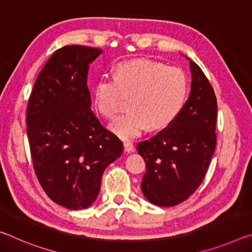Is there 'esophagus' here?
Here are the masks:
<instances>
[{
  "label": "esophagus",
  "mask_w": 252,
  "mask_h": 252,
  "mask_svg": "<svg viewBox=\"0 0 252 252\" xmlns=\"http://www.w3.org/2000/svg\"><path fill=\"white\" fill-rule=\"evenodd\" d=\"M123 147H125V151L126 153H132V152L134 151V146L131 142H129V141H126V142L123 143Z\"/></svg>",
  "instance_id": "1"
}]
</instances>
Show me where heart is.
Wrapping results in <instances>:
<instances>
[{
	"label": "heart",
	"mask_w": 252,
	"mask_h": 252,
	"mask_svg": "<svg viewBox=\"0 0 252 252\" xmlns=\"http://www.w3.org/2000/svg\"><path fill=\"white\" fill-rule=\"evenodd\" d=\"M188 81L179 67L164 66L147 59L120 62L114 79L102 76L94 87V104L102 116L112 119L130 96L131 111L111 122L110 129L123 140L141 135L149 126H169L186 102Z\"/></svg>",
	"instance_id": "obj_1"
}]
</instances>
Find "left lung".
I'll return each mask as SVG.
<instances>
[{
	"label": "left lung",
	"mask_w": 252,
	"mask_h": 252,
	"mask_svg": "<svg viewBox=\"0 0 252 252\" xmlns=\"http://www.w3.org/2000/svg\"><path fill=\"white\" fill-rule=\"evenodd\" d=\"M187 59L192 81L186 104L167 127L136 147L147 167L141 191L160 207L177 206L198 189L217 144L215 91L199 65Z\"/></svg>",
	"instance_id": "obj_1"
}]
</instances>
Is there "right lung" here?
Here are the masks:
<instances>
[{
  "instance_id": "add662e5",
  "label": "right lung",
  "mask_w": 252,
  "mask_h": 252,
  "mask_svg": "<svg viewBox=\"0 0 252 252\" xmlns=\"http://www.w3.org/2000/svg\"><path fill=\"white\" fill-rule=\"evenodd\" d=\"M101 49L67 45L55 51L34 84L27 133L37 180L49 198L72 210L90 207L105 168L123 144L91 110L90 63Z\"/></svg>"
}]
</instances>
